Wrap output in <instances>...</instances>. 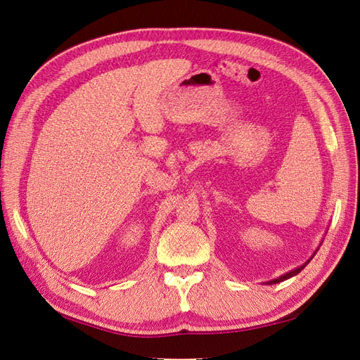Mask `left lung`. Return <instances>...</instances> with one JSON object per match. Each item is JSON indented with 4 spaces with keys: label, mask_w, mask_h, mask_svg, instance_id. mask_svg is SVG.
<instances>
[{
    "label": "left lung",
    "mask_w": 360,
    "mask_h": 360,
    "mask_svg": "<svg viewBox=\"0 0 360 360\" xmlns=\"http://www.w3.org/2000/svg\"><path fill=\"white\" fill-rule=\"evenodd\" d=\"M319 251V248L314 251V254H312V256L304 263V264H300V266H297V268H295V269H292V271H288V272H285L284 275H281V276H278V278H274V280H271V281H266V284H278V283H281V281H285V280H288V278H292V276H295V275H297L300 271H302L305 266L309 263V260L316 256V252Z\"/></svg>",
    "instance_id": "1"
}]
</instances>
